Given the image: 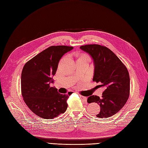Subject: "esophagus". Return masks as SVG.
I'll return each mask as SVG.
<instances>
[{"mask_svg": "<svg viewBox=\"0 0 148 148\" xmlns=\"http://www.w3.org/2000/svg\"><path fill=\"white\" fill-rule=\"evenodd\" d=\"M79 97L81 99L84 101V102H87V97H85V96H82V95H79Z\"/></svg>", "mask_w": 148, "mask_h": 148, "instance_id": "esophagus-1", "label": "esophagus"}]
</instances>
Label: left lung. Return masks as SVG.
Here are the masks:
<instances>
[{
  "mask_svg": "<svg viewBox=\"0 0 148 148\" xmlns=\"http://www.w3.org/2000/svg\"><path fill=\"white\" fill-rule=\"evenodd\" d=\"M88 53L94 62L92 81L104 87L102 97L91 96L88 102H96L101 107L96 116L107 118L117 114L122 108L130 95V76L127 67L109 48L99 44H88L80 47Z\"/></svg>",
  "mask_w": 148,
  "mask_h": 148,
  "instance_id": "left-lung-1",
  "label": "left lung"
}]
</instances>
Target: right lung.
<instances>
[{"mask_svg":"<svg viewBox=\"0 0 148 148\" xmlns=\"http://www.w3.org/2000/svg\"><path fill=\"white\" fill-rule=\"evenodd\" d=\"M73 47L52 46L26 62L21 72V95L26 104L34 114L45 119H53L67 109L68 95L58 92L51 87L58 64L65 53Z\"/></svg>","mask_w":148,"mask_h":148,"instance_id":"right-lung-1","label":"right lung"}]
</instances>
